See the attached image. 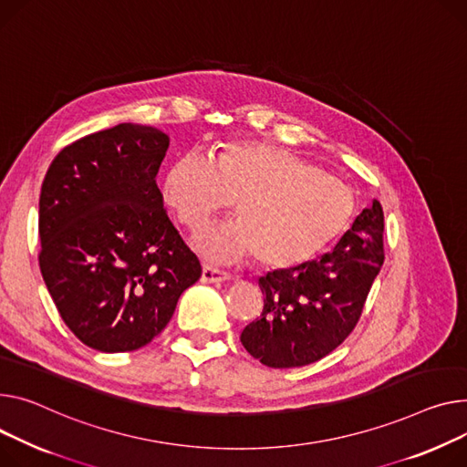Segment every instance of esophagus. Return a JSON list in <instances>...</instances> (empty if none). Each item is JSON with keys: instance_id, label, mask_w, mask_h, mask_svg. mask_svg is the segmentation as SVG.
Listing matches in <instances>:
<instances>
[{"instance_id": "esophagus-1", "label": "esophagus", "mask_w": 467, "mask_h": 467, "mask_svg": "<svg viewBox=\"0 0 467 467\" xmlns=\"http://www.w3.org/2000/svg\"><path fill=\"white\" fill-rule=\"evenodd\" d=\"M227 279H231V275L227 272H223L220 268L208 266V265L202 266V274H201L202 284H220V282H227Z\"/></svg>"}]
</instances>
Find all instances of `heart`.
Here are the masks:
<instances>
[{
  "label": "heart",
  "mask_w": 467,
  "mask_h": 467,
  "mask_svg": "<svg viewBox=\"0 0 467 467\" xmlns=\"http://www.w3.org/2000/svg\"><path fill=\"white\" fill-rule=\"evenodd\" d=\"M161 193L190 231L233 199L236 220L202 231L195 247L215 263L254 255L268 270L312 261L355 212V193L344 180L274 144H231L213 160L185 153L167 171Z\"/></svg>",
  "instance_id": "1"
}]
</instances>
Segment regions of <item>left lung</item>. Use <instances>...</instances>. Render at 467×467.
Instances as JSON below:
<instances>
[{
  "instance_id": "1",
  "label": "left lung",
  "mask_w": 467,
  "mask_h": 467,
  "mask_svg": "<svg viewBox=\"0 0 467 467\" xmlns=\"http://www.w3.org/2000/svg\"><path fill=\"white\" fill-rule=\"evenodd\" d=\"M383 208L374 201L330 254L259 277L261 317L240 341L268 368H298L332 353L357 327L385 261Z\"/></svg>"
}]
</instances>
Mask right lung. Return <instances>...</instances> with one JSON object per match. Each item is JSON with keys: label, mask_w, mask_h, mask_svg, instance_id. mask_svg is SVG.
Here are the masks:
<instances>
[{"label": "right lung", "mask_w": 467, "mask_h": 467, "mask_svg": "<svg viewBox=\"0 0 467 467\" xmlns=\"http://www.w3.org/2000/svg\"><path fill=\"white\" fill-rule=\"evenodd\" d=\"M169 137L119 123L61 150L39 199V266L69 330L103 353L144 348L202 274L155 183Z\"/></svg>", "instance_id": "add662e5"}]
</instances>
